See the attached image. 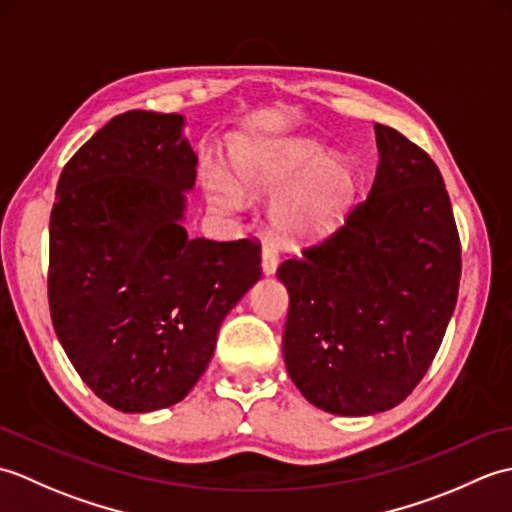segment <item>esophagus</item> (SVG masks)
Masks as SVG:
<instances>
[{"mask_svg":"<svg viewBox=\"0 0 512 512\" xmlns=\"http://www.w3.org/2000/svg\"><path fill=\"white\" fill-rule=\"evenodd\" d=\"M277 266H279V253H277V248L266 244L264 250H262V268H264V273H266V275H273L275 270H277Z\"/></svg>","mask_w":512,"mask_h":512,"instance_id":"esophagus-1","label":"esophagus"}]
</instances>
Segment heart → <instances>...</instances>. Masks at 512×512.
Masks as SVG:
<instances>
[{
	"mask_svg": "<svg viewBox=\"0 0 512 512\" xmlns=\"http://www.w3.org/2000/svg\"><path fill=\"white\" fill-rule=\"evenodd\" d=\"M323 147L308 138H286L246 147L235 158L237 178L253 195L277 193L296 181L273 206V224L290 242L330 233L341 224L356 193V173L347 160L323 158ZM209 198L224 211L244 209L246 195L224 176L209 182Z\"/></svg>",
	"mask_w": 512,
	"mask_h": 512,
	"instance_id": "1",
	"label": "heart"
}]
</instances>
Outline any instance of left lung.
<instances>
[{
  "mask_svg": "<svg viewBox=\"0 0 512 512\" xmlns=\"http://www.w3.org/2000/svg\"><path fill=\"white\" fill-rule=\"evenodd\" d=\"M374 132L380 160L367 198L277 268L290 297L288 374L336 416L387 411L416 389L460 290L462 246L440 169L396 129Z\"/></svg>",
  "mask_w": 512,
  "mask_h": 512,
  "instance_id": "obj_1",
  "label": "left lung"
}]
</instances>
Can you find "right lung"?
Instances as JSON below:
<instances>
[{
    "mask_svg": "<svg viewBox=\"0 0 512 512\" xmlns=\"http://www.w3.org/2000/svg\"><path fill=\"white\" fill-rule=\"evenodd\" d=\"M182 116L112 118L63 167L50 213L48 303L76 374L107 405L145 413L189 394L217 330L262 277L257 239H191L195 182Z\"/></svg>",
    "mask_w": 512,
    "mask_h": 512,
    "instance_id": "obj_1",
    "label": "right lung"
}]
</instances>
